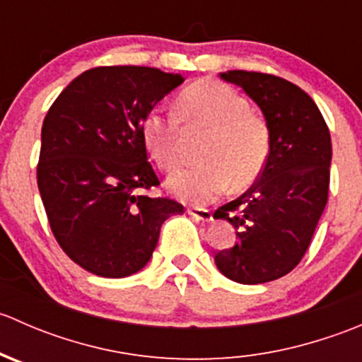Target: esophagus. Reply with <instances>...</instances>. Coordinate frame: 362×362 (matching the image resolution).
<instances>
[{
    "label": "esophagus",
    "mask_w": 362,
    "mask_h": 362,
    "mask_svg": "<svg viewBox=\"0 0 362 362\" xmlns=\"http://www.w3.org/2000/svg\"><path fill=\"white\" fill-rule=\"evenodd\" d=\"M187 214L192 215V217H194V218H198V221H204V222L214 221V215H211V211L208 210V208L189 206L187 208Z\"/></svg>",
    "instance_id": "obj_1"
}]
</instances>
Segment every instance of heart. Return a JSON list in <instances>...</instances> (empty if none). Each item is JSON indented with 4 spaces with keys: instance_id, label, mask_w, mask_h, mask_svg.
I'll return each mask as SVG.
<instances>
[{
    "instance_id": "heart-1",
    "label": "heart",
    "mask_w": 362,
    "mask_h": 362,
    "mask_svg": "<svg viewBox=\"0 0 362 362\" xmlns=\"http://www.w3.org/2000/svg\"><path fill=\"white\" fill-rule=\"evenodd\" d=\"M196 131H206L198 154L202 164L177 171L168 182L178 198L206 203L229 184L243 189L261 175L269 156L268 124L249 110L247 100L235 89L199 80L178 94L175 117L152 110L141 122L145 151L168 173L180 163L182 133Z\"/></svg>"
}]
</instances>
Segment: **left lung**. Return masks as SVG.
Returning a JSON list of instances; mask_svg holds the SVG:
<instances>
[{
  "mask_svg": "<svg viewBox=\"0 0 362 362\" xmlns=\"http://www.w3.org/2000/svg\"><path fill=\"white\" fill-rule=\"evenodd\" d=\"M221 76L264 113L269 156L249 191L215 210V218L238 229V243L218 252L215 264L238 284L272 282L301 262L326 208L329 127L312 98L289 80L243 69Z\"/></svg>",
  "mask_w": 362,
  "mask_h": 362,
  "instance_id": "left-lung-1",
  "label": "left lung"
}]
</instances>
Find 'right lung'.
I'll return each instance as SVG.
<instances>
[{
	"label": "right lung",
	"instance_id": "add662e5",
	"mask_svg": "<svg viewBox=\"0 0 362 362\" xmlns=\"http://www.w3.org/2000/svg\"><path fill=\"white\" fill-rule=\"evenodd\" d=\"M147 66H98L57 96L42 126L36 180L54 238L80 268L122 279L152 257L163 222L184 214L158 187L141 122L184 82Z\"/></svg>",
	"mask_w": 362,
	"mask_h": 362
}]
</instances>
